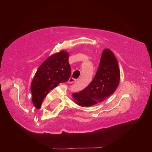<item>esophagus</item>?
<instances>
[{"label": "esophagus", "instance_id": "esophagus-1", "mask_svg": "<svg viewBox=\"0 0 152 152\" xmlns=\"http://www.w3.org/2000/svg\"><path fill=\"white\" fill-rule=\"evenodd\" d=\"M76 78H70L69 79V83H74V82H76Z\"/></svg>", "mask_w": 152, "mask_h": 152}]
</instances>
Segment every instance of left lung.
I'll return each mask as SVG.
<instances>
[{
	"mask_svg": "<svg viewBox=\"0 0 152 152\" xmlns=\"http://www.w3.org/2000/svg\"><path fill=\"white\" fill-rule=\"evenodd\" d=\"M120 80V70L114 53L104 50L100 64L93 81L81 91L72 94L78 105L88 107L104 102L116 91Z\"/></svg>",
	"mask_w": 152,
	"mask_h": 152,
	"instance_id": "1",
	"label": "left lung"
}]
</instances>
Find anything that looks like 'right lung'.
<instances>
[{
  "mask_svg": "<svg viewBox=\"0 0 152 152\" xmlns=\"http://www.w3.org/2000/svg\"><path fill=\"white\" fill-rule=\"evenodd\" d=\"M69 57V53L62 50L50 56L39 66L31 86L32 102L36 108H40L50 91L69 79L71 66Z\"/></svg>",
  "mask_w": 152,
  "mask_h": 152,
  "instance_id": "1",
  "label": "right lung"
}]
</instances>
